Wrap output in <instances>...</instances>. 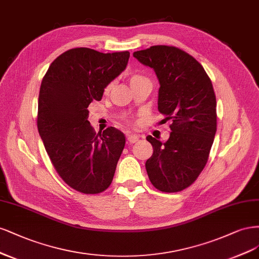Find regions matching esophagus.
Segmentation results:
<instances>
[{
    "instance_id": "esophagus-1",
    "label": "esophagus",
    "mask_w": 259,
    "mask_h": 259,
    "mask_svg": "<svg viewBox=\"0 0 259 259\" xmlns=\"http://www.w3.org/2000/svg\"><path fill=\"white\" fill-rule=\"evenodd\" d=\"M127 139H128V142L130 144H133V143H136V142L139 141L140 137L138 135H136V133H131V135L128 136Z\"/></svg>"
}]
</instances>
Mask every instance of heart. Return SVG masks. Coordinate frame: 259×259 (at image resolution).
<instances>
[{
  "label": "heart",
  "instance_id": "heart-1",
  "mask_svg": "<svg viewBox=\"0 0 259 259\" xmlns=\"http://www.w3.org/2000/svg\"><path fill=\"white\" fill-rule=\"evenodd\" d=\"M141 78H144V77L141 76V75H138V74H137V75H133V76L131 77V81H132V80H137V79H141ZM110 87H111V85L107 87V89L110 88Z\"/></svg>",
  "mask_w": 259,
  "mask_h": 259
}]
</instances>
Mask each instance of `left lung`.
Listing matches in <instances>:
<instances>
[{"mask_svg": "<svg viewBox=\"0 0 259 259\" xmlns=\"http://www.w3.org/2000/svg\"><path fill=\"white\" fill-rule=\"evenodd\" d=\"M159 81L158 111L172 120L169 140L148 136L154 153L145 166L152 184L177 193L196 181L206 164L216 133V98L210 77L193 56L157 45L133 53Z\"/></svg>", "mask_w": 259, "mask_h": 259, "instance_id": "obj_1", "label": "left lung"}]
</instances>
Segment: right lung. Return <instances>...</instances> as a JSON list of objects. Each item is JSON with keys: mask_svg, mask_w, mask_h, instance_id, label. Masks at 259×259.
Here are the masks:
<instances>
[{"mask_svg": "<svg viewBox=\"0 0 259 259\" xmlns=\"http://www.w3.org/2000/svg\"><path fill=\"white\" fill-rule=\"evenodd\" d=\"M129 52L103 54L73 48L49 65L38 96L37 129L56 171L84 194L104 191L114 178L126 143L108 127L97 133L88 121L89 104L127 68Z\"/></svg>", "mask_w": 259, "mask_h": 259, "instance_id": "obj_1", "label": "right lung"}]
</instances>
